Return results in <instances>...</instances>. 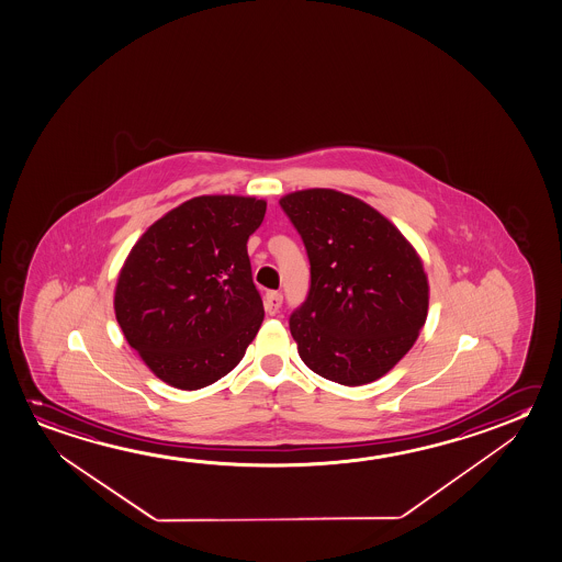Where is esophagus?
<instances>
[{"instance_id":"1","label":"esophagus","mask_w":562,"mask_h":562,"mask_svg":"<svg viewBox=\"0 0 562 562\" xmlns=\"http://www.w3.org/2000/svg\"><path fill=\"white\" fill-rule=\"evenodd\" d=\"M281 304H283V294L277 293V291H269V293L266 294V312L271 314V316L279 312Z\"/></svg>"}]
</instances>
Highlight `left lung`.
Masks as SVG:
<instances>
[{
    "mask_svg": "<svg viewBox=\"0 0 562 562\" xmlns=\"http://www.w3.org/2000/svg\"><path fill=\"white\" fill-rule=\"evenodd\" d=\"M279 205L311 261V286L289 328L308 369L359 386L408 353L428 316L418 254L383 214L356 196L306 189Z\"/></svg>",
    "mask_w": 562,
    "mask_h": 562,
    "instance_id": "left-lung-1",
    "label": "left lung"
}]
</instances>
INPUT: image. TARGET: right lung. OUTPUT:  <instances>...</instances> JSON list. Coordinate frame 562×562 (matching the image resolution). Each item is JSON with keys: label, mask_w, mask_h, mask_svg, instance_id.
Returning a JSON list of instances; mask_svg holds the SVG:
<instances>
[{"label": "right lung", "mask_w": 562, "mask_h": 562, "mask_svg": "<svg viewBox=\"0 0 562 562\" xmlns=\"http://www.w3.org/2000/svg\"><path fill=\"white\" fill-rule=\"evenodd\" d=\"M263 216L261 199L195 196L151 224L128 254L116 322L161 381L196 391L240 363L263 321L246 248Z\"/></svg>", "instance_id": "add662e5"}]
</instances>
